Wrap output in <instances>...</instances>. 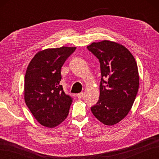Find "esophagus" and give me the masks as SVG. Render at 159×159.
Segmentation results:
<instances>
[{"label": "esophagus", "instance_id": "esophagus-1", "mask_svg": "<svg viewBox=\"0 0 159 159\" xmlns=\"http://www.w3.org/2000/svg\"><path fill=\"white\" fill-rule=\"evenodd\" d=\"M77 96L79 98H83L84 96V93L83 92H81V93H79L77 94Z\"/></svg>", "mask_w": 159, "mask_h": 159}]
</instances>
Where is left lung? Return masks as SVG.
<instances>
[{"label":"left lung","mask_w":159,"mask_h":159,"mask_svg":"<svg viewBox=\"0 0 159 159\" xmlns=\"http://www.w3.org/2000/svg\"><path fill=\"white\" fill-rule=\"evenodd\" d=\"M87 48L98 59L102 76L99 100L91 111L102 124L112 126L127 116L135 100L139 83L136 61L114 42H93Z\"/></svg>","instance_id":"8db88e82"}]
</instances>
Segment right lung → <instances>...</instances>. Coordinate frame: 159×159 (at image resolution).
<instances>
[{
  "mask_svg": "<svg viewBox=\"0 0 159 159\" xmlns=\"http://www.w3.org/2000/svg\"><path fill=\"white\" fill-rule=\"evenodd\" d=\"M76 47L63 46L39 51L29 63L25 78V100L33 116L43 126L54 128L66 120L72 97L59 83L61 69Z\"/></svg>",
  "mask_w": 159,
  "mask_h": 159,
  "instance_id": "right-lung-1",
  "label": "right lung"
}]
</instances>
